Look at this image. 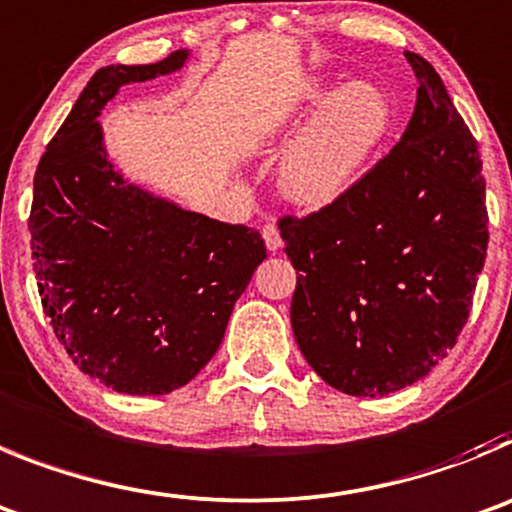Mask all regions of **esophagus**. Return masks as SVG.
<instances>
[{"instance_id":"34e87169","label":"esophagus","mask_w":512,"mask_h":512,"mask_svg":"<svg viewBox=\"0 0 512 512\" xmlns=\"http://www.w3.org/2000/svg\"><path fill=\"white\" fill-rule=\"evenodd\" d=\"M261 233H264V243L269 251H279L281 246H284V241H281V233L279 228H276V223H266L264 228H261Z\"/></svg>"}]
</instances>
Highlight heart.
I'll return each instance as SVG.
<instances>
[{
  "mask_svg": "<svg viewBox=\"0 0 512 512\" xmlns=\"http://www.w3.org/2000/svg\"><path fill=\"white\" fill-rule=\"evenodd\" d=\"M320 101L279 164V190L302 208H325L348 195L393 126V101L378 83L350 81L330 93V83L317 81L299 93L271 134L289 137L299 116Z\"/></svg>",
  "mask_w": 512,
  "mask_h": 512,
  "instance_id": "obj_1",
  "label": "heart"
}]
</instances>
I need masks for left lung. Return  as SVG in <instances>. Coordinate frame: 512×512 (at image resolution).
<instances>
[{
	"label": "left lung",
	"instance_id": "1",
	"mask_svg": "<svg viewBox=\"0 0 512 512\" xmlns=\"http://www.w3.org/2000/svg\"><path fill=\"white\" fill-rule=\"evenodd\" d=\"M406 60L419 91L401 142L348 195L279 220L299 271L297 345L348 396H388L447 358L490 238L475 137L437 70L416 53Z\"/></svg>",
	"mask_w": 512,
	"mask_h": 512
}]
</instances>
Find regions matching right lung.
I'll return each instance as SVG.
<instances>
[{"instance_id":"add662e5","label":"right lung","mask_w":512,"mask_h":512,"mask_svg":"<svg viewBox=\"0 0 512 512\" xmlns=\"http://www.w3.org/2000/svg\"><path fill=\"white\" fill-rule=\"evenodd\" d=\"M187 50L152 65L96 70L35 172L32 259L42 309L78 368L129 396H164L208 365L236 299L266 259L246 225L182 210L124 180L98 116L126 83L180 70Z\"/></svg>"}]
</instances>
